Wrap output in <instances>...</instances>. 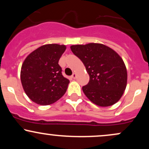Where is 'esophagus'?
I'll list each match as a JSON object with an SVG mask.
<instances>
[{"mask_svg":"<svg viewBox=\"0 0 149 149\" xmlns=\"http://www.w3.org/2000/svg\"><path fill=\"white\" fill-rule=\"evenodd\" d=\"M71 77H72V78H73V79H75V78H76V73H73L72 76H71Z\"/></svg>","mask_w":149,"mask_h":149,"instance_id":"1","label":"esophagus"}]
</instances>
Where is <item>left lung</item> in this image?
Segmentation results:
<instances>
[{
	"label": "left lung",
	"mask_w": 149,
	"mask_h": 149,
	"mask_svg": "<svg viewBox=\"0 0 149 149\" xmlns=\"http://www.w3.org/2000/svg\"><path fill=\"white\" fill-rule=\"evenodd\" d=\"M71 49L83 63L90 81L83 91L92 103L107 107L118 102L127 81L125 64L115 50L101 43L71 45Z\"/></svg>",
	"instance_id": "obj_1"
}]
</instances>
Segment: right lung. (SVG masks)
Returning a JSON list of instances; mask_svg holds the SVG:
<instances>
[{"label":"right lung","instance_id":"obj_1","mask_svg":"<svg viewBox=\"0 0 149 149\" xmlns=\"http://www.w3.org/2000/svg\"><path fill=\"white\" fill-rule=\"evenodd\" d=\"M66 49L64 45L46 44L31 52L24 61L20 72L22 85L36 104H52L66 92L69 80L62 76L58 64Z\"/></svg>","mask_w":149,"mask_h":149}]
</instances>
